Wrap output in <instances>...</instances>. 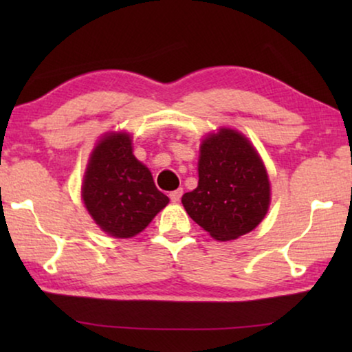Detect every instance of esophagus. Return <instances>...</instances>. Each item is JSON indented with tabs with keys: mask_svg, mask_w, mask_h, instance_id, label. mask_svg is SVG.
I'll list each match as a JSON object with an SVG mask.
<instances>
[{
	"mask_svg": "<svg viewBox=\"0 0 352 352\" xmlns=\"http://www.w3.org/2000/svg\"><path fill=\"white\" fill-rule=\"evenodd\" d=\"M181 197H182V189L170 192V199H171V201H175V204H177V201L181 200Z\"/></svg>",
	"mask_w": 352,
	"mask_h": 352,
	"instance_id": "1",
	"label": "esophagus"
}]
</instances>
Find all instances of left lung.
<instances>
[{"label":"left lung","instance_id":"8db88e82","mask_svg":"<svg viewBox=\"0 0 352 352\" xmlns=\"http://www.w3.org/2000/svg\"><path fill=\"white\" fill-rule=\"evenodd\" d=\"M271 201L266 168L242 134L219 129L200 146L199 186L182 195L187 214L211 237L226 242L261 223Z\"/></svg>","mask_w":352,"mask_h":352}]
</instances>
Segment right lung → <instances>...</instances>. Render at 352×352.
I'll return each mask as SVG.
<instances>
[{
    "mask_svg": "<svg viewBox=\"0 0 352 352\" xmlns=\"http://www.w3.org/2000/svg\"><path fill=\"white\" fill-rule=\"evenodd\" d=\"M81 197L96 224L118 239L142 232L170 201L133 155L131 139L124 133H112L96 146Z\"/></svg>",
    "mask_w": 352,
    "mask_h": 352,
    "instance_id": "right-lung-1",
    "label": "right lung"
}]
</instances>
